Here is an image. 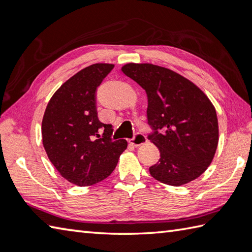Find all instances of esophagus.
Masks as SVG:
<instances>
[{
  "instance_id": "obj_1",
  "label": "esophagus",
  "mask_w": 252,
  "mask_h": 252,
  "mask_svg": "<svg viewBox=\"0 0 252 252\" xmlns=\"http://www.w3.org/2000/svg\"><path fill=\"white\" fill-rule=\"evenodd\" d=\"M129 142L132 144V146L139 147L141 146V144H144L147 142V136L143 133H141V132H136L133 138H132Z\"/></svg>"
}]
</instances>
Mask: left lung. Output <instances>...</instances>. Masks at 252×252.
Returning <instances> with one entry per match:
<instances>
[{"label":"left lung","instance_id":"8db88e82","mask_svg":"<svg viewBox=\"0 0 252 252\" xmlns=\"http://www.w3.org/2000/svg\"><path fill=\"white\" fill-rule=\"evenodd\" d=\"M123 73L148 95V139L160 150V159L149 168L156 180L179 187L206 171L218 147L215 106L189 80L165 67L129 63Z\"/></svg>","mask_w":252,"mask_h":252}]
</instances>
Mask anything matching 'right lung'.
<instances>
[{"label": "right lung", "mask_w": 252, "mask_h": 252, "mask_svg": "<svg viewBox=\"0 0 252 252\" xmlns=\"http://www.w3.org/2000/svg\"><path fill=\"white\" fill-rule=\"evenodd\" d=\"M113 67L96 63L81 70L61 85L45 109L42 140L46 155L60 174L76 186L108 178L127 147L125 139L113 141L112 125L97 118L96 89Z\"/></svg>", "instance_id": "obj_1"}]
</instances>
